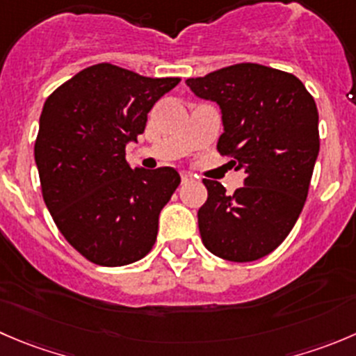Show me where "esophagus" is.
I'll use <instances>...</instances> for the list:
<instances>
[{
    "label": "esophagus",
    "mask_w": 356,
    "mask_h": 356,
    "mask_svg": "<svg viewBox=\"0 0 356 356\" xmlns=\"http://www.w3.org/2000/svg\"><path fill=\"white\" fill-rule=\"evenodd\" d=\"M181 181H182V184H188V182L195 181V177H193V174H189V172H182Z\"/></svg>",
    "instance_id": "esophagus-1"
}]
</instances>
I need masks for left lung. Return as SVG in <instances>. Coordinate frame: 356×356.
Wrapping results in <instances>:
<instances>
[{
	"label": "left lung",
	"mask_w": 356,
	"mask_h": 356,
	"mask_svg": "<svg viewBox=\"0 0 356 356\" xmlns=\"http://www.w3.org/2000/svg\"><path fill=\"white\" fill-rule=\"evenodd\" d=\"M186 83L196 97L219 106L224 132L217 151L245 172L243 188L233 195L203 179V245L226 261H257L287 238L305 207L320 151L315 99L291 72L252 62Z\"/></svg>",
	"instance_id": "obj_1"
}]
</instances>
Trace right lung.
Returning <instances> with one entry per match:
<instances>
[{"mask_svg": "<svg viewBox=\"0 0 356 356\" xmlns=\"http://www.w3.org/2000/svg\"><path fill=\"white\" fill-rule=\"evenodd\" d=\"M179 78H146L104 62L83 69L43 106L34 160L58 231L88 261L125 266L153 248L158 217L181 184L170 167H130L125 146Z\"/></svg>", "mask_w": 356, "mask_h": 356, "instance_id": "add662e5", "label": "right lung"}]
</instances>
